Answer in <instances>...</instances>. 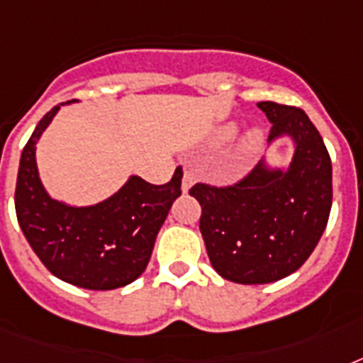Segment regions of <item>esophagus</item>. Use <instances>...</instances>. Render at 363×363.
I'll list each match as a JSON object with an SVG mask.
<instances>
[{
  "label": "esophagus",
  "instance_id": "1",
  "mask_svg": "<svg viewBox=\"0 0 363 363\" xmlns=\"http://www.w3.org/2000/svg\"><path fill=\"white\" fill-rule=\"evenodd\" d=\"M194 179H196V171L192 169V167H184V171H182V192H188V188L192 186Z\"/></svg>",
  "mask_w": 363,
  "mask_h": 363
}]
</instances>
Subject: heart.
<instances>
[{"instance_id":"heart-1","label":"heart","mask_w":363,"mask_h":363,"mask_svg":"<svg viewBox=\"0 0 363 363\" xmlns=\"http://www.w3.org/2000/svg\"><path fill=\"white\" fill-rule=\"evenodd\" d=\"M235 131H238L235 130V125H226V128L220 131V139H230V137L235 135ZM258 145H259V133L254 131V133H250V135L245 139V143H242V150H245V152H250V150H254Z\"/></svg>"}]
</instances>
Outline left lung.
I'll return each mask as SVG.
<instances>
[{
    "label": "left lung",
    "instance_id": "8db88e82",
    "mask_svg": "<svg viewBox=\"0 0 363 363\" xmlns=\"http://www.w3.org/2000/svg\"><path fill=\"white\" fill-rule=\"evenodd\" d=\"M271 122L269 141L292 135L286 173L262 164L224 186L196 182L188 194L201 205L199 230L218 275L239 284L284 279L307 262L332 211V160L315 124L294 105L259 101Z\"/></svg>",
    "mask_w": 363,
    "mask_h": 363
}]
</instances>
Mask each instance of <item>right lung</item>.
Returning a JSON list of instances; mask_svg holds the SVG:
<instances>
[{
    "label": "right lung",
    "mask_w": 363,
    "mask_h": 363,
    "mask_svg": "<svg viewBox=\"0 0 363 363\" xmlns=\"http://www.w3.org/2000/svg\"><path fill=\"white\" fill-rule=\"evenodd\" d=\"M58 109L39 121L20 156L14 190L18 224L37 258L62 281L88 290L125 286L147 269L160 228L182 194V167L165 184L131 177L121 192L94 207L54 201L37 175L35 143Z\"/></svg>",
    "instance_id": "obj_1"
}]
</instances>
